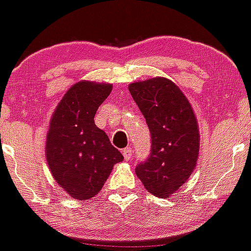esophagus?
<instances>
[{
  "label": "esophagus",
  "instance_id": "esophagus-1",
  "mask_svg": "<svg viewBox=\"0 0 251 251\" xmlns=\"http://www.w3.org/2000/svg\"><path fill=\"white\" fill-rule=\"evenodd\" d=\"M123 155H124V158H125V160H129V158H131V155H132V148L124 149Z\"/></svg>",
  "mask_w": 251,
  "mask_h": 251
}]
</instances>
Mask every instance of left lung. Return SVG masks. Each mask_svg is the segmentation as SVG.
Here are the masks:
<instances>
[{
	"label": "left lung",
	"mask_w": 251,
	"mask_h": 251,
	"mask_svg": "<svg viewBox=\"0 0 251 251\" xmlns=\"http://www.w3.org/2000/svg\"><path fill=\"white\" fill-rule=\"evenodd\" d=\"M146 119L151 152L135 174L150 194L166 198L188 180L200 152V132L189 100L176 83L153 77L128 86Z\"/></svg>",
	"instance_id": "1"
}]
</instances>
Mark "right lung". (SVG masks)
<instances>
[{
    "instance_id": "add662e5",
    "label": "right lung",
    "mask_w": 251,
    "mask_h": 251,
    "mask_svg": "<svg viewBox=\"0 0 251 251\" xmlns=\"http://www.w3.org/2000/svg\"><path fill=\"white\" fill-rule=\"evenodd\" d=\"M111 91L109 83L77 82L51 117L46 142L48 166L56 183L75 200L99 194L113 165L124 159L94 124L98 108Z\"/></svg>"
}]
</instances>
